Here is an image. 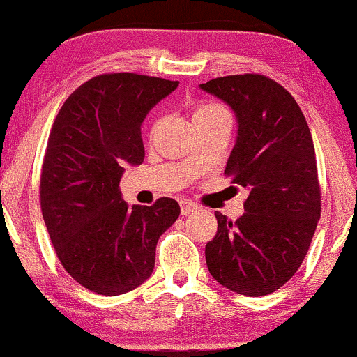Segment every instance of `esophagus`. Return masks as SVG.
Segmentation results:
<instances>
[{"instance_id":"34e87169","label":"esophagus","mask_w":357,"mask_h":357,"mask_svg":"<svg viewBox=\"0 0 357 357\" xmlns=\"http://www.w3.org/2000/svg\"><path fill=\"white\" fill-rule=\"evenodd\" d=\"M179 204H181V215H184V216L191 215V213H195V211L199 210L198 204L192 203L191 199H186V198H183L181 202H179Z\"/></svg>"}]
</instances>
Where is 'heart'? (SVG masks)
I'll use <instances>...</instances> for the list:
<instances>
[{"mask_svg": "<svg viewBox=\"0 0 357 357\" xmlns=\"http://www.w3.org/2000/svg\"><path fill=\"white\" fill-rule=\"evenodd\" d=\"M228 110L220 104H213V102H206V104H198L195 109H192V121L202 122L206 121V119H213L218 116H227ZM155 129V124L153 126V130Z\"/></svg>", "mask_w": 357, "mask_h": 357, "instance_id": "1", "label": "heart"}]
</instances>
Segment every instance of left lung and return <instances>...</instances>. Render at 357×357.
Returning <instances> with one entry per match:
<instances>
[{
	"instance_id": "obj_1",
	"label": "left lung",
	"mask_w": 357,
	"mask_h": 357,
	"mask_svg": "<svg viewBox=\"0 0 357 357\" xmlns=\"http://www.w3.org/2000/svg\"><path fill=\"white\" fill-rule=\"evenodd\" d=\"M199 87L235 112L238 132L225 174L250 191L236 221L215 213L208 270L233 292L267 296L301 267L321 218L310 129L296 99L265 75L218 77Z\"/></svg>"
}]
</instances>
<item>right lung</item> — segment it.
Returning a JSON list of instances; mask_svg holds the SVG:
<instances>
[{"label":"right lung","instance_id":"right-lung-1","mask_svg":"<svg viewBox=\"0 0 357 357\" xmlns=\"http://www.w3.org/2000/svg\"><path fill=\"white\" fill-rule=\"evenodd\" d=\"M179 82L104 73L73 90L53 122L45 151L40 204L56 257L73 280L100 296H121L154 270L159 236L179 204L127 206L124 166L144 161L141 126Z\"/></svg>","mask_w":357,"mask_h":357}]
</instances>
